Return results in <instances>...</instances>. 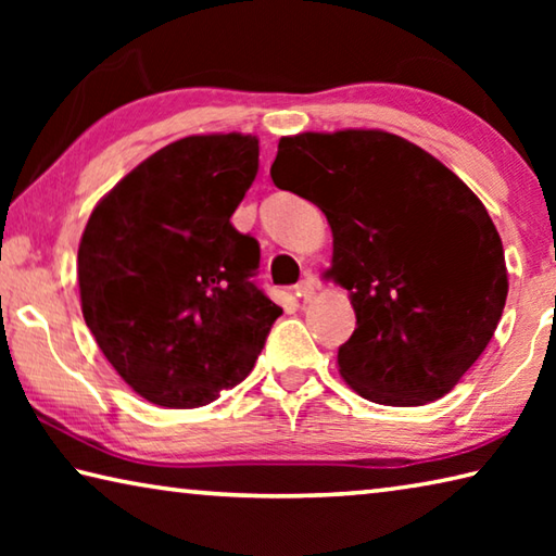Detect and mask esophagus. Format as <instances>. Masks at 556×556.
<instances>
[{"label": "esophagus", "instance_id": "34e87169", "mask_svg": "<svg viewBox=\"0 0 556 556\" xmlns=\"http://www.w3.org/2000/svg\"><path fill=\"white\" fill-rule=\"evenodd\" d=\"M294 291H296V296H299V299L308 301V299H312V296L316 294V277H314V275H306V277L301 279L299 285L294 287Z\"/></svg>", "mask_w": 556, "mask_h": 556}]
</instances>
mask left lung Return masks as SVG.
<instances>
[{
    "mask_svg": "<svg viewBox=\"0 0 556 556\" xmlns=\"http://www.w3.org/2000/svg\"><path fill=\"white\" fill-rule=\"evenodd\" d=\"M271 181L316 203L333 232L355 331L343 380L388 407L454 390L501 321V235L476 193L425 149L380 129L281 137Z\"/></svg>",
    "mask_w": 556,
    "mask_h": 556,
    "instance_id": "left-lung-1",
    "label": "left lung"
}]
</instances>
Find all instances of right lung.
<instances>
[{
    "instance_id": "add662e5",
    "label": "right lung",
    "mask_w": 556,
    "mask_h": 556,
    "mask_svg": "<svg viewBox=\"0 0 556 556\" xmlns=\"http://www.w3.org/2000/svg\"><path fill=\"white\" fill-rule=\"evenodd\" d=\"M257 166V137H184L131 168L83 232L86 324L159 407H203L242 382L281 316L252 279L260 242L230 223Z\"/></svg>"
}]
</instances>
